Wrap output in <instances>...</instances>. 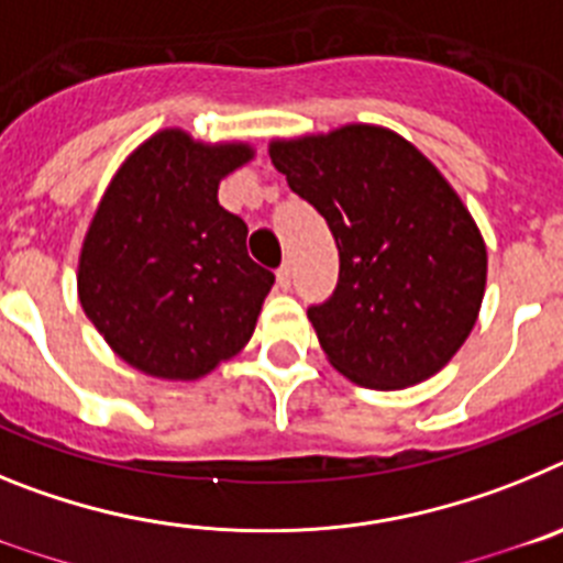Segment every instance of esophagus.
Masks as SVG:
<instances>
[{"label":"esophagus","mask_w":563,"mask_h":563,"mask_svg":"<svg viewBox=\"0 0 563 563\" xmlns=\"http://www.w3.org/2000/svg\"><path fill=\"white\" fill-rule=\"evenodd\" d=\"M290 282H292V267H290V262H285V265L276 271V285L282 287V290H287V287H290Z\"/></svg>","instance_id":"esophagus-1"}]
</instances>
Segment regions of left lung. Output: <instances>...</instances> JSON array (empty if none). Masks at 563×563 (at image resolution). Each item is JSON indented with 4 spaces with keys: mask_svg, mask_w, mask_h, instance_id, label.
Here are the masks:
<instances>
[{
    "mask_svg": "<svg viewBox=\"0 0 563 563\" xmlns=\"http://www.w3.org/2000/svg\"><path fill=\"white\" fill-rule=\"evenodd\" d=\"M271 161L335 236L338 287L307 310L327 361L380 391L437 375L474 330L487 282L485 239L460 194L372 123L273 141Z\"/></svg>",
    "mask_w": 563,
    "mask_h": 563,
    "instance_id": "left-lung-1",
    "label": "left lung"
}]
</instances>
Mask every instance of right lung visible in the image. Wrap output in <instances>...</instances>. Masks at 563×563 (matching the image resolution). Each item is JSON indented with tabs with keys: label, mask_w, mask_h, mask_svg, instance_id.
I'll return each mask as SVG.
<instances>
[{
	"label": "right lung",
	"mask_w": 563,
	"mask_h": 563,
	"mask_svg": "<svg viewBox=\"0 0 563 563\" xmlns=\"http://www.w3.org/2000/svg\"><path fill=\"white\" fill-rule=\"evenodd\" d=\"M247 161L242 141L161 129L103 191L78 256V301L132 369L197 380L251 341L276 276L247 256V225L217 200Z\"/></svg>",
	"instance_id": "1"
}]
</instances>
